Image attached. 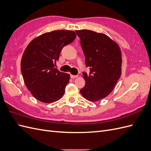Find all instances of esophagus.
Returning a JSON list of instances; mask_svg holds the SVG:
<instances>
[{"instance_id":"1","label":"esophagus","mask_w":151,"mask_h":151,"mask_svg":"<svg viewBox=\"0 0 151 151\" xmlns=\"http://www.w3.org/2000/svg\"><path fill=\"white\" fill-rule=\"evenodd\" d=\"M78 77V75H77V76H74V75H70V77L72 79H75V78H76V77Z\"/></svg>"}]
</instances>
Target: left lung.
I'll use <instances>...</instances> for the list:
<instances>
[{
    "label": "left lung",
    "instance_id": "obj_1",
    "mask_svg": "<svg viewBox=\"0 0 151 151\" xmlns=\"http://www.w3.org/2000/svg\"><path fill=\"white\" fill-rule=\"evenodd\" d=\"M90 67L89 74L83 73L85 86L80 92L90 101L106 98L115 88L122 74V52L119 45L108 36L91 30H76Z\"/></svg>",
    "mask_w": 151,
    "mask_h": 151
}]
</instances>
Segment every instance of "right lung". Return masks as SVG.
Here are the masks:
<instances>
[{"mask_svg": "<svg viewBox=\"0 0 151 151\" xmlns=\"http://www.w3.org/2000/svg\"><path fill=\"white\" fill-rule=\"evenodd\" d=\"M76 37L73 31L55 30L37 36L26 48L21 70L26 86L38 101L53 103L64 94L70 76L60 72L54 65L62 48Z\"/></svg>", "mask_w": 151, "mask_h": 151, "instance_id": "right-lung-1", "label": "right lung"}]
</instances>
